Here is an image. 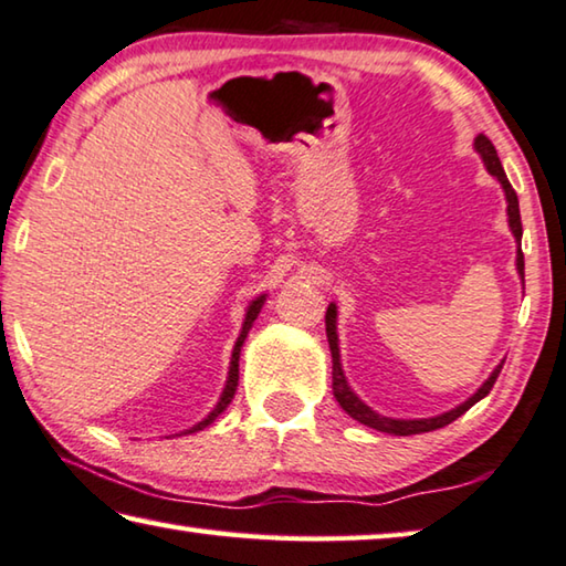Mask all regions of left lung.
Masks as SVG:
<instances>
[{
    "label": "left lung",
    "instance_id": "8db88e82",
    "mask_svg": "<svg viewBox=\"0 0 566 566\" xmlns=\"http://www.w3.org/2000/svg\"><path fill=\"white\" fill-rule=\"evenodd\" d=\"M474 147L479 150V155L484 157V165L486 170L494 175V178L502 182V188L506 192V212H509V226H512V233L516 240H522V216H518V198L512 188V182L506 180V172L502 168V160H499L496 155V147L492 145L486 135H479ZM516 268H518V275H522L524 281V253L522 248L516 250ZM326 336H328V346H331V356H333V394H336V401L340 403V409H344L350 419L360 421L364 426H370V429L376 431H384V433H394V437H411V433H423V431H437L443 429V426L457 421L461 413H467L471 406L476 401H481L489 391H492L499 374H502V366H496V370L492 376H489V381L479 388V391L469 398L467 403L457 406V409L449 411V413H441L437 419H421V421H396V419H386V416H378L368 409L364 401H358V396L350 391L346 378H344V370H340V356H338V336H336V305H328L326 311Z\"/></svg>",
    "mask_w": 566,
    "mask_h": 566
}]
</instances>
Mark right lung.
I'll list each match as a JSON object with an SVG mask.
<instances>
[{"label":"right lung","instance_id":"obj_1","mask_svg":"<svg viewBox=\"0 0 566 566\" xmlns=\"http://www.w3.org/2000/svg\"><path fill=\"white\" fill-rule=\"evenodd\" d=\"M263 301H265V295H261V298L250 303V308H248V316H245V323H243V333H240L238 344H235V348H233V358H230L228 386H226V391H222V396H220V401H218V406H216V411H212L206 421H200L198 426H192L190 433H192V431H202V429H206V426H210L212 421H216L218 416L228 409V403L233 401V396H235V388H238V358H240V346H243V340H245V336H248V328L253 326V321L258 318V313H261V305H263Z\"/></svg>","mask_w":566,"mask_h":566}]
</instances>
